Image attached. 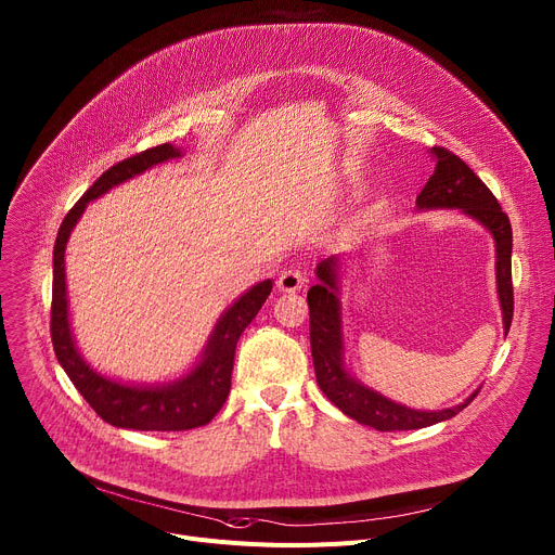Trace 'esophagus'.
<instances>
[{"label": "esophagus", "mask_w": 555, "mask_h": 555, "mask_svg": "<svg viewBox=\"0 0 555 555\" xmlns=\"http://www.w3.org/2000/svg\"><path fill=\"white\" fill-rule=\"evenodd\" d=\"M304 285H306V274L297 268L283 270L276 279V287L281 289V293H297V289H301Z\"/></svg>", "instance_id": "esophagus-1"}]
</instances>
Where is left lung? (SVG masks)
<instances>
[{
	"instance_id": "1",
	"label": "left lung",
	"mask_w": 555,
	"mask_h": 555,
	"mask_svg": "<svg viewBox=\"0 0 555 555\" xmlns=\"http://www.w3.org/2000/svg\"><path fill=\"white\" fill-rule=\"evenodd\" d=\"M436 159L434 175L418 193V209H463L477 218L498 245V293L504 312V331L513 322V229L508 216L502 211L498 197L477 178L475 170L456 157L452 151L434 145ZM319 283L308 289L310 310V348L317 385L326 398L353 421L375 427L377 431H404L421 429L434 423L456 416L479 393L441 412H416L410 406L387 400L377 391L360 385L344 369V341H341V312L337 299V260L328 258L317 266Z\"/></svg>"
}]
</instances>
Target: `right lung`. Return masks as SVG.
I'll use <instances>...</instances> for the list:
<instances>
[{
  "instance_id": "add662e5",
  "label": "right lung",
  "mask_w": 555,
  "mask_h": 555,
  "mask_svg": "<svg viewBox=\"0 0 555 555\" xmlns=\"http://www.w3.org/2000/svg\"><path fill=\"white\" fill-rule=\"evenodd\" d=\"M182 151L170 143L155 145L107 168L101 178L85 191L65 216L53 245V287H51V341L57 362L80 396L92 410L114 427L141 431H182L207 425L220 410L231 389V369L236 344L251 319L272 293V281L254 285L222 317L207 344L202 362L182 380L164 387H130L107 380L87 366L76 351L69 314H67V285H65V247L69 233L82 216L87 202L96 199L112 186L121 184L155 164L180 157Z\"/></svg>"
}]
</instances>
